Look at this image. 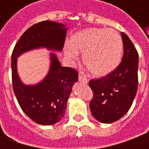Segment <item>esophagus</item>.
Here are the masks:
<instances>
[{
    "instance_id": "34e87169",
    "label": "esophagus",
    "mask_w": 149,
    "mask_h": 149,
    "mask_svg": "<svg viewBox=\"0 0 149 149\" xmlns=\"http://www.w3.org/2000/svg\"><path fill=\"white\" fill-rule=\"evenodd\" d=\"M78 79H79V81H80V82H82V83H84V84H87L88 82V79L86 78V77H85V76H83V75H81V74L79 75V77H78Z\"/></svg>"
}]
</instances>
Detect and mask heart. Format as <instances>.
<instances>
[{
  "label": "heart",
  "mask_w": 149,
  "mask_h": 149,
  "mask_svg": "<svg viewBox=\"0 0 149 149\" xmlns=\"http://www.w3.org/2000/svg\"><path fill=\"white\" fill-rule=\"evenodd\" d=\"M83 53L84 64L91 74L104 77L118 67L123 52L120 35L112 29L88 28L73 34L64 47L65 56L72 61Z\"/></svg>",
  "instance_id": "obj_1"
}]
</instances>
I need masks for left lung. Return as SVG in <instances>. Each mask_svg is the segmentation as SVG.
<instances>
[{"label":"left lung","instance_id":"obj_1","mask_svg":"<svg viewBox=\"0 0 149 149\" xmlns=\"http://www.w3.org/2000/svg\"><path fill=\"white\" fill-rule=\"evenodd\" d=\"M124 55L117 68L88 85L93 93L89 107L96 120L110 124L126 114L133 102L138 85V52L128 37L121 33Z\"/></svg>","mask_w":149,"mask_h":149}]
</instances>
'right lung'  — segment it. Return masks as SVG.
Here are the masks:
<instances>
[{"mask_svg": "<svg viewBox=\"0 0 149 149\" xmlns=\"http://www.w3.org/2000/svg\"><path fill=\"white\" fill-rule=\"evenodd\" d=\"M67 28L63 24L45 21L33 24L22 34L12 53V81L15 96L21 109L39 125H52L64 116L72 88L78 81L74 68L62 67L56 56L51 52L48 74L40 83L26 85L17 73V57L22 53L46 48L61 52L64 47Z\"/></svg>", "mask_w": 149, "mask_h": 149, "instance_id": "1", "label": "right lung"}]
</instances>
